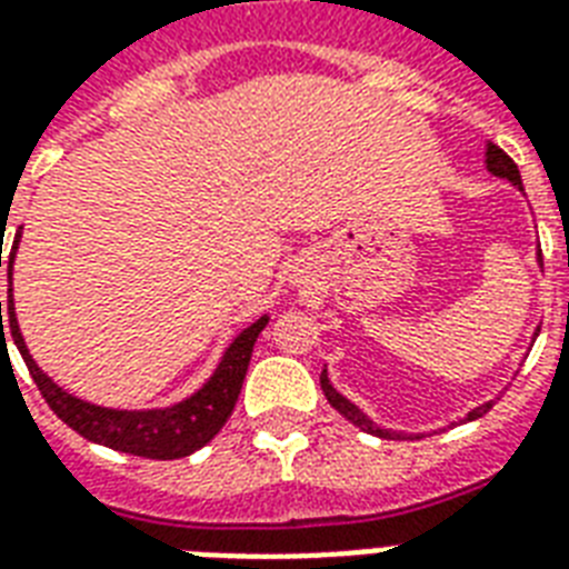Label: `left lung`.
Listing matches in <instances>:
<instances>
[{
	"label": "left lung",
	"mask_w": 569,
	"mask_h": 569,
	"mask_svg": "<svg viewBox=\"0 0 569 569\" xmlns=\"http://www.w3.org/2000/svg\"><path fill=\"white\" fill-rule=\"evenodd\" d=\"M487 168H490V171H493L496 177H502V180L513 182L517 189H522L520 171H517V164H513V159H511V156H508V153H505L502 147H496V144L487 147ZM540 262H543V257H540ZM319 380H321V392H325V398H328V401H330V407H333V410H339V413L346 416L348 422L357 425L360 431L375 433V437H383V440H392V437H398V440H401V437H405V433L383 431V428H378V425H375V422H369V419H366V416L360 413V410H357V407L351 405V401H348V398H342V396H339V392H337V389L330 387L328 372H321ZM490 407H493V401H487V405L476 407V410H472V413L467 416V422H472V419H478V416H485L487 410H490Z\"/></svg>",
	"instance_id": "obj_1"
}]
</instances>
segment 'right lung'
<instances>
[{
  "instance_id": "obj_1",
  "label": "right lung",
  "mask_w": 569,
  "mask_h": 569,
  "mask_svg": "<svg viewBox=\"0 0 569 569\" xmlns=\"http://www.w3.org/2000/svg\"><path fill=\"white\" fill-rule=\"evenodd\" d=\"M20 232L13 236L11 257H8V274L13 266V250H17ZM2 268V253H0ZM6 325H1V319ZM268 325V316L253 321L248 330H241L236 342L227 348L221 366L214 369L200 392L186 398L182 405L164 407V410H109V407L88 405L82 398L70 396L61 387H56L47 375L40 372L34 360H31L29 348L22 342L20 328H17V316H13V298L8 292V303L0 301V333H2V351H4V333H11L13 346L22 355L29 366L31 380L38 383L40 396L47 398L52 413L64 425H70L76 433H82L84 440L100 442L109 449L138 455V458L150 460H177L189 458L191 451L203 449L206 442L212 440L214 433L221 431L223 422L230 419L232 407L239 401L241 383L248 375L250 355H253V342Z\"/></svg>"
}]
</instances>
